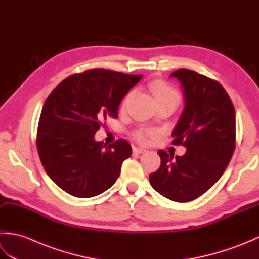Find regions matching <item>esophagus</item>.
<instances>
[{
  "mask_svg": "<svg viewBox=\"0 0 259 259\" xmlns=\"http://www.w3.org/2000/svg\"><path fill=\"white\" fill-rule=\"evenodd\" d=\"M147 150L145 149V148H142V147H134V152H136V153H144Z\"/></svg>",
  "mask_w": 259,
  "mask_h": 259,
  "instance_id": "esophagus-1",
  "label": "esophagus"
}]
</instances>
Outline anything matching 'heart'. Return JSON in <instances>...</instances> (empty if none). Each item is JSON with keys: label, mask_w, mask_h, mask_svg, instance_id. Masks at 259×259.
I'll return each instance as SVG.
<instances>
[{"label": "heart", "mask_w": 259, "mask_h": 259, "mask_svg": "<svg viewBox=\"0 0 259 259\" xmlns=\"http://www.w3.org/2000/svg\"><path fill=\"white\" fill-rule=\"evenodd\" d=\"M151 91H152L153 97H155L157 102L161 101V100H169V99H172V100L178 101V93L163 81L158 80V81L152 82ZM124 103H123V107H124ZM148 136H149V131L140 130L139 133L137 134V138H138L140 141H146Z\"/></svg>", "instance_id": "obj_1"}]
</instances>
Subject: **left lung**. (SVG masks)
<instances>
[{
  "mask_svg": "<svg viewBox=\"0 0 259 259\" xmlns=\"http://www.w3.org/2000/svg\"><path fill=\"white\" fill-rule=\"evenodd\" d=\"M184 90L185 108L172 131V144L184 145V156L158 151L161 164L149 180L153 189L177 202L196 199L226 170L235 150L236 115L226 90L195 71L170 74Z\"/></svg>",
  "mask_w": 259,
  "mask_h": 259,
  "instance_id": "1",
  "label": "left lung"
}]
</instances>
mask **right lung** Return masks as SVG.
<instances>
[{"label": "right lung", "instance_id": "obj_1", "mask_svg": "<svg viewBox=\"0 0 259 259\" xmlns=\"http://www.w3.org/2000/svg\"><path fill=\"white\" fill-rule=\"evenodd\" d=\"M95 69L63 80L42 108L36 147L47 174L60 188L79 198L102 194L117 181L131 146H107L95 135L107 118L118 117L123 97L141 80Z\"/></svg>", "mask_w": 259, "mask_h": 259}]
</instances>
